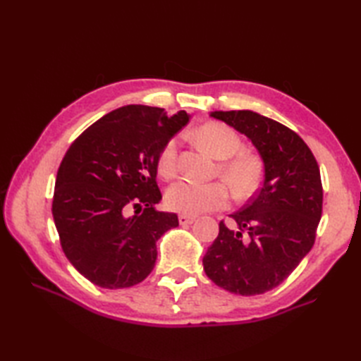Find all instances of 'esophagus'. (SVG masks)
<instances>
[{
    "mask_svg": "<svg viewBox=\"0 0 361 361\" xmlns=\"http://www.w3.org/2000/svg\"><path fill=\"white\" fill-rule=\"evenodd\" d=\"M178 220H180V225H190V224H194V221H195V217L194 216H186V214H181Z\"/></svg>",
    "mask_w": 361,
    "mask_h": 361,
    "instance_id": "esophagus-1",
    "label": "esophagus"
}]
</instances>
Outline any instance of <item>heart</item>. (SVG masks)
<instances>
[{
	"label": "heart",
	"mask_w": 361,
	"mask_h": 361,
	"mask_svg": "<svg viewBox=\"0 0 361 361\" xmlns=\"http://www.w3.org/2000/svg\"><path fill=\"white\" fill-rule=\"evenodd\" d=\"M195 137L206 150L221 159L219 166L224 178L237 197H248L257 189L262 178V163L257 155L243 150L240 135L221 122H206L195 130ZM158 172L164 178H173L178 172V140L171 137L158 155ZM229 189L225 183L176 181L167 189L166 204L175 212L197 216L200 212L221 209L229 203Z\"/></svg>",
	"instance_id": "heart-1"
}]
</instances>
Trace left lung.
Returning a JSON list of instances; mask_svg holds the SVG:
<instances>
[{"label": "left lung", "mask_w": 361, "mask_h": 361, "mask_svg": "<svg viewBox=\"0 0 361 361\" xmlns=\"http://www.w3.org/2000/svg\"><path fill=\"white\" fill-rule=\"evenodd\" d=\"M256 145L264 183L240 211L235 228L219 225L203 257L204 273L220 288L252 296L286 281L315 243L323 214L319 166L309 145L281 122L250 110L212 111Z\"/></svg>", "instance_id": "8db88e82"}]
</instances>
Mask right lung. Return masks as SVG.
Returning <instances> with one entry per match:
<instances>
[{
	"label": "right lung",
	"instance_id": "obj_1",
	"mask_svg": "<svg viewBox=\"0 0 361 361\" xmlns=\"http://www.w3.org/2000/svg\"><path fill=\"white\" fill-rule=\"evenodd\" d=\"M189 122L186 111L126 105L90 126L60 163L52 216L60 245L82 276L102 288L142 282L155 267L157 240L178 226L157 211V161ZM135 210L134 216L129 214Z\"/></svg>",
	"mask_w": 361,
	"mask_h": 361
}]
</instances>
